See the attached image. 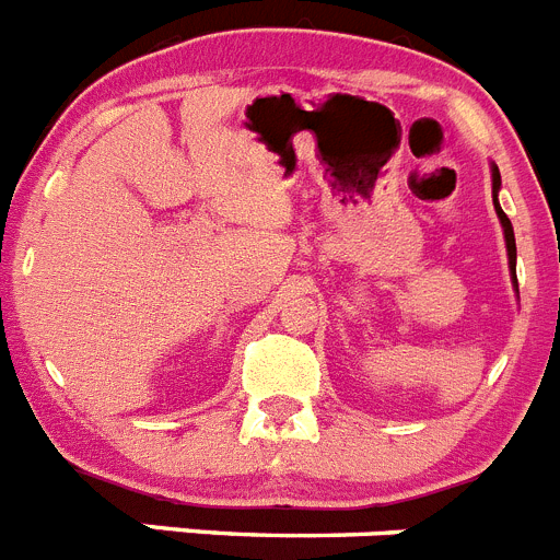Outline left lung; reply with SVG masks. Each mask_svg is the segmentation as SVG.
Masks as SVG:
<instances>
[{
  "mask_svg": "<svg viewBox=\"0 0 560 560\" xmlns=\"http://www.w3.org/2000/svg\"><path fill=\"white\" fill-rule=\"evenodd\" d=\"M491 176H493V207H497V215L499 221H502V230H504V244H508V264H511V275H513V285H516L518 291V283H516V237H513V226H511V219L504 215L502 207H499V185H502V176H499V167L491 165Z\"/></svg>",
  "mask_w": 560,
  "mask_h": 560,
  "instance_id": "left-lung-1",
  "label": "left lung"
}]
</instances>
